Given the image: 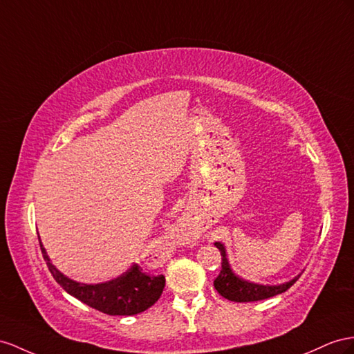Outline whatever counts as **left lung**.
Returning <instances> with one entry per match:
<instances>
[{
  "label": "left lung",
  "instance_id": "8db88e82",
  "mask_svg": "<svg viewBox=\"0 0 354 354\" xmlns=\"http://www.w3.org/2000/svg\"><path fill=\"white\" fill-rule=\"evenodd\" d=\"M214 245L220 250L221 260H223L220 275L215 278L214 287H215L216 292H218L223 297L229 299V301H233V302H254V301H261V299L277 296L279 293H284L286 290L292 287L299 279V277H301V274H299L295 278L287 281V283L277 284V286L251 283V281L243 279L239 275L234 274L230 263H229L227 252H225L224 243L215 242Z\"/></svg>",
  "mask_w": 354,
  "mask_h": 354
}]
</instances>
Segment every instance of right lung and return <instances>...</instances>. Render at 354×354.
Listing matches in <instances>:
<instances>
[{
  "mask_svg": "<svg viewBox=\"0 0 354 354\" xmlns=\"http://www.w3.org/2000/svg\"><path fill=\"white\" fill-rule=\"evenodd\" d=\"M39 242L43 259L57 283L68 295L104 314L134 315L147 311L149 306L158 301L162 288L166 286L165 277L145 274L138 265H131L122 275L111 281H104V283H79V281L68 278L57 269V266L50 261L46 250H44L40 236Z\"/></svg>",
  "mask_w": 354,
  "mask_h": 354,
  "instance_id": "right-lung-1",
  "label": "right lung"
}]
</instances>
